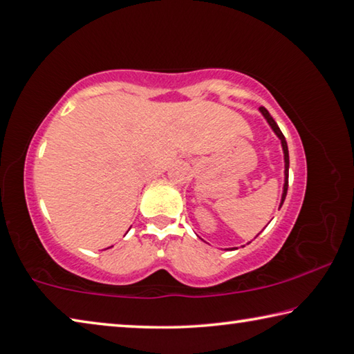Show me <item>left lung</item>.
Listing matches in <instances>:
<instances>
[{"label":"left lung","instance_id":"obj_1","mask_svg":"<svg viewBox=\"0 0 354 354\" xmlns=\"http://www.w3.org/2000/svg\"><path fill=\"white\" fill-rule=\"evenodd\" d=\"M259 112L263 115V118L267 120V123L270 124V128L273 129V133L277 134L278 139L281 140V147H283V153H284V185H283V196H281V203H279V207L283 206V203L286 200V195H287V187H289V148H287V142H286V137L281 133L279 127L274 122L273 117L268 113V111L266 107H259ZM234 250V248H231Z\"/></svg>","mask_w":354,"mask_h":354}]
</instances>
